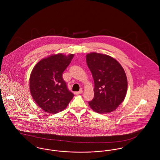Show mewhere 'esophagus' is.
I'll return each instance as SVG.
<instances>
[{
	"label": "esophagus",
	"mask_w": 160,
	"mask_h": 160,
	"mask_svg": "<svg viewBox=\"0 0 160 160\" xmlns=\"http://www.w3.org/2000/svg\"><path fill=\"white\" fill-rule=\"evenodd\" d=\"M82 90H80L79 91L75 92H74V94H76V95H78V94H81L82 93Z\"/></svg>",
	"instance_id": "esophagus-1"
}]
</instances>
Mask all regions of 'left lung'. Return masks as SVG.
<instances>
[{"label": "left lung", "mask_w": 160, "mask_h": 160, "mask_svg": "<svg viewBox=\"0 0 160 160\" xmlns=\"http://www.w3.org/2000/svg\"><path fill=\"white\" fill-rule=\"evenodd\" d=\"M86 62L94 81V97L88 102L92 109L99 113L115 110L123 102L128 90V80L121 65L113 58L91 53Z\"/></svg>", "instance_id": "1"}]
</instances>
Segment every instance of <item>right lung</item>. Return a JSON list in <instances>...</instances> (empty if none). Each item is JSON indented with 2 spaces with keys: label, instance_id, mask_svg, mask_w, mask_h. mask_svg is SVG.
Here are the masks:
<instances>
[{
  "label": "right lung",
  "instance_id": "obj_1",
  "mask_svg": "<svg viewBox=\"0 0 160 160\" xmlns=\"http://www.w3.org/2000/svg\"><path fill=\"white\" fill-rule=\"evenodd\" d=\"M73 54H62L41 60L32 69L29 86L32 97L39 107L49 113H57L65 109L74 97L63 78Z\"/></svg>",
  "mask_w": 160,
  "mask_h": 160
}]
</instances>
